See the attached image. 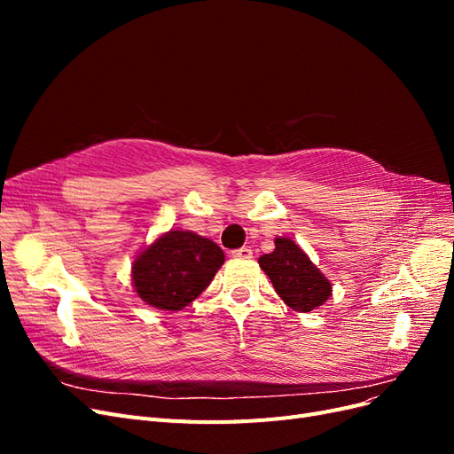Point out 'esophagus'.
<instances>
[{"mask_svg":"<svg viewBox=\"0 0 454 454\" xmlns=\"http://www.w3.org/2000/svg\"><path fill=\"white\" fill-rule=\"evenodd\" d=\"M231 254H232V257H240V259H250L254 255V252L250 248H239V250H232Z\"/></svg>","mask_w":454,"mask_h":454,"instance_id":"esophagus-1","label":"esophagus"}]
</instances>
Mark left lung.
Here are the masks:
<instances>
[{
	"label": "left lung",
	"mask_w": 454,
	"mask_h": 454,
	"mask_svg": "<svg viewBox=\"0 0 454 454\" xmlns=\"http://www.w3.org/2000/svg\"><path fill=\"white\" fill-rule=\"evenodd\" d=\"M272 254L259 257V267L270 278L274 290L287 307L310 312L332 295V284L312 265L309 255L290 239L274 240Z\"/></svg>",
	"instance_id": "1"
}]
</instances>
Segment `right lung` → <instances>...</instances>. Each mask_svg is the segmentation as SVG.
<instances>
[{
    "label": "right lung",
    "mask_w": 454,
    "mask_h": 454,
    "mask_svg": "<svg viewBox=\"0 0 454 454\" xmlns=\"http://www.w3.org/2000/svg\"><path fill=\"white\" fill-rule=\"evenodd\" d=\"M215 242L191 231H168L132 263V284L147 305L180 310L195 301L223 265Z\"/></svg>",
    "instance_id": "obj_1"
}]
</instances>
